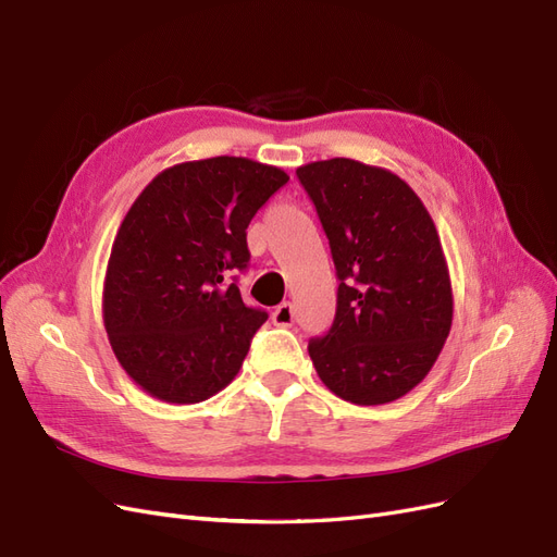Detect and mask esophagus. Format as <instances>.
<instances>
[{"mask_svg": "<svg viewBox=\"0 0 557 557\" xmlns=\"http://www.w3.org/2000/svg\"><path fill=\"white\" fill-rule=\"evenodd\" d=\"M272 320L274 325H281V327H290L295 323V307L290 305V301H283V305H278L272 313Z\"/></svg>", "mask_w": 557, "mask_h": 557, "instance_id": "obj_1", "label": "esophagus"}]
</instances>
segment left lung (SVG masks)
Listing matches in <instances>:
<instances>
[{"label": "left lung", "instance_id": "obj_1", "mask_svg": "<svg viewBox=\"0 0 557 557\" xmlns=\"http://www.w3.org/2000/svg\"><path fill=\"white\" fill-rule=\"evenodd\" d=\"M339 278L325 336L309 342L330 391L360 407L395 401L428 376L453 323L440 234L397 174L332 158L297 170Z\"/></svg>", "mask_w": 557, "mask_h": 557}]
</instances>
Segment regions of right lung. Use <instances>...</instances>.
I'll return each mask as SVG.
<instances>
[{
	"label": "right lung",
	"mask_w": 557,
	"mask_h": 557,
	"mask_svg": "<svg viewBox=\"0 0 557 557\" xmlns=\"http://www.w3.org/2000/svg\"><path fill=\"white\" fill-rule=\"evenodd\" d=\"M288 178L248 158L181 162L129 207L102 311L117 362L146 393L195 404L239 374L267 311L244 305L234 274L250 260L248 223Z\"/></svg>",
	"instance_id": "1"
}]
</instances>
